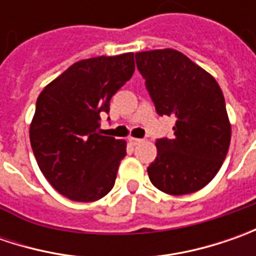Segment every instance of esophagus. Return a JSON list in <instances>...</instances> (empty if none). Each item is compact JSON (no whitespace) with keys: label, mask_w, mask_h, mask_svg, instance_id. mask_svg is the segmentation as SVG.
Masks as SVG:
<instances>
[{"label":"esophagus","mask_w":256,"mask_h":256,"mask_svg":"<svg viewBox=\"0 0 256 256\" xmlns=\"http://www.w3.org/2000/svg\"><path fill=\"white\" fill-rule=\"evenodd\" d=\"M142 142V140H140V138H130V144L131 145H138V144Z\"/></svg>","instance_id":"esophagus-1"}]
</instances>
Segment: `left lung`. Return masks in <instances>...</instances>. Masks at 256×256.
<instances>
[{"mask_svg":"<svg viewBox=\"0 0 256 256\" xmlns=\"http://www.w3.org/2000/svg\"><path fill=\"white\" fill-rule=\"evenodd\" d=\"M135 61L158 115L175 116L174 136L156 140L150 180L170 195L200 191L220 171L231 142L221 88L212 75L171 48L136 52Z\"/></svg>","mask_w":256,"mask_h":256,"instance_id":"obj_1","label":"left lung"}]
</instances>
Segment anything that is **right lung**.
<instances>
[{
    "label": "right lung",
    "instance_id": "right-lung-1",
    "mask_svg": "<svg viewBox=\"0 0 256 256\" xmlns=\"http://www.w3.org/2000/svg\"><path fill=\"white\" fill-rule=\"evenodd\" d=\"M132 52L78 61L40 94L30 126L38 166L48 182L78 202L112 190L126 142L100 132L101 114L134 74Z\"/></svg>",
    "mask_w": 256,
    "mask_h": 256
}]
</instances>
